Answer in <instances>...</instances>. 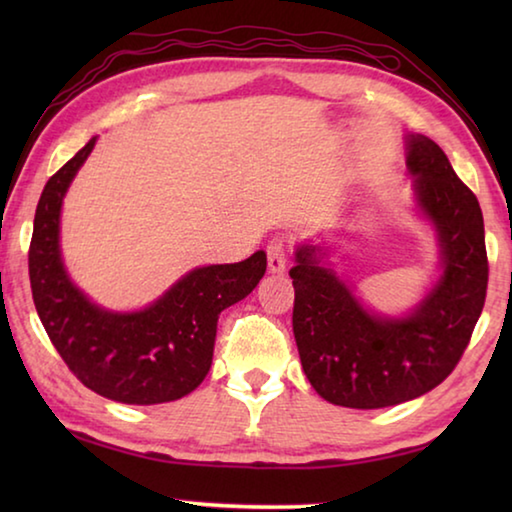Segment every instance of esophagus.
Masks as SVG:
<instances>
[{
	"label": "esophagus",
	"instance_id": "34e87169",
	"mask_svg": "<svg viewBox=\"0 0 512 512\" xmlns=\"http://www.w3.org/2000/svg\"><path fill=\"white\" fill-rule=\"evenodd\" d=\"M266 257H268V268H271L273 273L284 271V266H287V246H284V241L273 239L271 244L266 246Z\"/></svg>",
	"mask_w": 512,
	"mask_h": 512
}]
</instances>
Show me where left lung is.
<instances>
[{"label": "left lung", "instance_id": "1", "mask_svg": "<svg viewBox=\"0 0 512 512\" xmlns=\"http://www.w3.org/2000/svg\"><path fill=\"white\" fill-rule=\"evenodd\" d=\"M406 167L443 255V277L415 311L404 318L370 314L320 264L316 246H300L289 271L302 370L336 406L384 409L429 393L452 375L483 311L488 253L479 201L429 137L406 135Z\"/></svg>", "mask_w": 512, "mask_h": 512}]
</instances>
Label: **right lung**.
Masks as SVG:
<instances>
[{
	"label": "right lung",
	"instance_id": "right-lung-1",
	"mask_svg": "<svg viewBox=\"0 0 512 512\" xmlns=\"http://www.w3.org/2000/svg\"><path fill=\"white\" fill-rule=\"evenodd\" d=\"M97 137L47 180L33 219L29 277L36 311L67 368L90 391L121 404H162L192 393L212 366L219 314L266 273V253L194 268L133 314L106 311L69 282L60 259V205Z\"/></svg>",
	"mask_w": 512,
	"mask_h": 512
}]
</instances>
